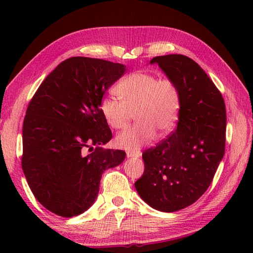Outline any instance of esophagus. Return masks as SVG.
Instances as JSON below:
<instances>
[{
	"mask_svg": "<svg viewBox=\"0 0 253 253\" xmlns=\"http://www.w3.org/2000/svg\"><path fill=\"white\" fill-rule=\"evenodd\" d=\"M126 155L127 157H138L139 156V153H132V152H126Z\"/></svg>",
	"mask_w": 253,
	"mask_h": 253,
	"instance_id": "34e87169",
	"label": "esophagus"
}]
</instances>
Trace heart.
<instances>
[{"label":"heart","instance_id":"b5f03b06","mask_svg":"<svg viewBox=\"0 0 253 253\" xmlns=\"http://www.w3.org/2000/svg\"><path fill=\"white\" fill-rule=\"evenodd\" d=\"M121 98L107 96L100 110L106 123L116 130L129 125L134 115L138 124L116 137V145L135 151L160 136L170 134L176 127L182 106V93L176 80L155 72H131L117 85Z\"/></svg>","mask_w":253,"mask_h":253}]
</instances>
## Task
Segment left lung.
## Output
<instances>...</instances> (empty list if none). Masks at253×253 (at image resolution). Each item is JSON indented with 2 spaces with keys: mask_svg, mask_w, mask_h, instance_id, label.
I'll use <instances>...</instances> for the list:
<instances>
[{
  "mask_svg": "<svg viewBox=\"0 0 253 253\" xmlns=\"http://www.w3.org/2000/svg\"><path fill=\"white\" fill-rule=\"evenodd\" d=\"M182 93L177 128L143 153L144 174L135 182L153 209L175 212L208 190L225 151L226 111L219 89L194 60L183 54L153 58Z\"/></svg>",
  "mask_w": 253,
  "mask_h": 253,
  "instance_id": "left-lung-1",
  "label": "left lung"
}]
</instances>
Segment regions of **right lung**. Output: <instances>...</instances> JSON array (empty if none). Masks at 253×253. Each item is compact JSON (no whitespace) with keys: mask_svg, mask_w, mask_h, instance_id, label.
Here are the masks:
<instances>
[{"mask_svg":"<svg viewBox=\"0 0 253 253\" xmlns=\"http://www.w3.org/2000/svg\"><path fill=\"white\" fill-rule=\"evenodd\" d=\"M125 65L102 59L72 57L43 80L24 117L22 169L36 199L62 217L79 215L91 207L101 174L125 160L121 149L92 145L113 137L100 104Z\"/></svg>","mask_w":253,"mask_h":253,"instance_id":"obj_1","label":"right lung"}]
</instances>
